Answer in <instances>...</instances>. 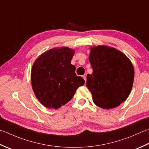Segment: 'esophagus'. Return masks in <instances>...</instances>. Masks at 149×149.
I'll list each match as a JSON object with an SVG mask.
<instances>
[{
    "instance_id": "34e87169",
    "label": "esophagus",
    "mask_w": 149,
    "mask_h": 149,
    "mask_svg": "<svg viewBox=\"0 0 149 149\" xmlns=\"http://www.w3.org/2000/svg\"><path fill=\"white\" fill-rule=\"evenodd\" d=\"M83 78H84V79L85 81H86V80H87V77H86V74H85L84 75H83Z\"/></svg>"
}]
</instances>
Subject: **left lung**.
<instances>
[{
	"instance_id": "obj_1",
	"label": "left lung",
	"mask_w": 149,
	"mask_h": 149,
	"mask_svg": "<svg viewBox=\"0 0 149 149\" xmlns=\"http://www.w3.org/2000/svg\"><path fill=\"white\" fill-rule=\"evenodd\" d=\"M89 60L93 73L87 75L86 86L95 104L113 109L125 101L131 91L134 69L130 59L116 48L107 45L90 47Z\"/></svg>"
}]
</instances>
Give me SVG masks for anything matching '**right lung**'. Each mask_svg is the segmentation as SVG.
Here are the masks:
<instances>
[{
  "label": "right lung",
  "mask_w": 149,
  "mask_h": 149,
  "mask_svg": "<svg viewBox=\"0 0 149 149\" xmlns=\"http://www.w3.org/2000/svg\"><path fill=\"white\" fill-rule=\"evenodd\" d=\"M74 50L68 47H54L41 54L33 63L31 86L36 98L44 107L58 109L73 97L84 79L77 76L71 60Z\"/></svg>",
  "instance_id": "obj_1"
}]
</instances>
